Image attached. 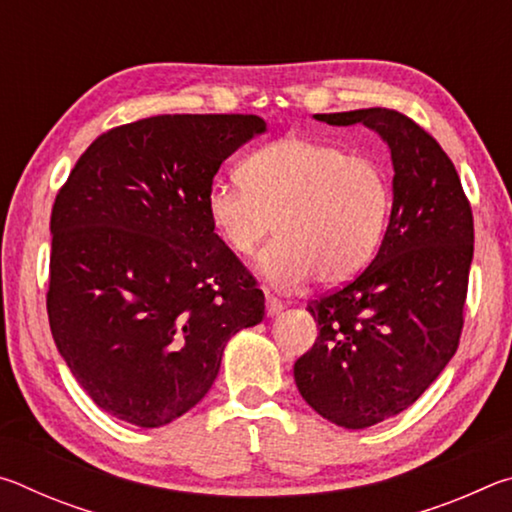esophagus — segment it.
Listing matches in <instances>:
<instances>
[{
  "label": "esophagus",
  "mask_w": 512,
  "mask_h": 512,
  "mask_svg": "<svg viewBox=\"0 0 512 512\" xmlns=\"http://www.w3.org/2000/svg\"><path fill=\"white\" fill-rule=\"evenodd\" d=\"M282 309H284L282 300L275 298L271 291H266V314H268V316H277Z\"/></svg>",
  "instance_id": "obj_1"
}]
</instances>
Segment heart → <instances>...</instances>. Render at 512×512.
I'll use <instances>...</instances> for the list:
<instances>
[{
	"label": "heart",
	"instance_id": "heart-1",
	"mask_svg": "<svg viewBox=\"0 0 512 512\" xmlns=\"http://www.w3.org/2000/svg\"><path fill=\"white\" fill-rule=\"evenodd\" d=\"M241 185L214 183L205 210L216 235L237 257H250L271 235L257 271L282 289L316 275L348 282L370 262L391 214L386 171L366 155L309 137H284L241 164Z\"/></svg>",
	"mask_w": 512,
	"mask_h": 512
}]
</instances>
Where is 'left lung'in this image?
I'll use <instances>...</instances> for the list:
<instances>
[{
  "label": "left lung",
  "instance_id": "left-lung-1",
  "mask_svg": "<svg viewBox=\"0 0 512 512\" xmlns=\"http://www.w3.org/2000/svg\"><path fill=\"white\" fill-rule=\"evenodd\" d=\"M388 142L393 210L377 255L343 287L311 300L316 343L293 366L316 413L366 429L418 400L454 357L474 255L472 207L454 162L411 117L391 108L329 112Z\"/></svg>",
  "mask_w": 512,
  "mask_h": 512
}]
</instances>
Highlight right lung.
<instances>
[{
    "instance_id": "right-lung-1",
    "label": "right lung",
    "mask_w": 512,
    "mask_h": 512,
    "mask_svg": "<svg viewBox=\"0 0 512 512\" xmlns=\"http://www.w3.org/2000/svg\"><path fill=\"white\" fill-rule=\"evenodd\" d=\"M257 115H158L99 135L51 210L49 327L76 381L115 418L153 429L210 391L225 343L264 318L253 273L205 196Z\"/></svg>"
}]
</instances>
